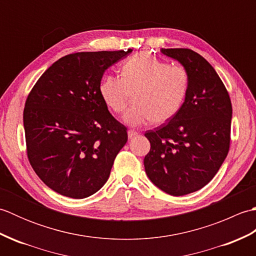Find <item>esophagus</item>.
I'll return each mask as SVG.
<instances>
[{
  "mask_svg": "<svg viewBox=\"0 0 256 256\" xmlns=\"http://www.w3.org/2000/svg\"><path fill=\"white\" fill-rule=\"evenodd\" d=\"M138 133L136 131H134V130H130V131L128 132V140H132L133 138L136 136Z\"/></svg>",
  "mask_w": 256,
  "mask_h": 256,
  "instance_id": "esophagus-1",
  "label": "esophagus"
}]
</instances>
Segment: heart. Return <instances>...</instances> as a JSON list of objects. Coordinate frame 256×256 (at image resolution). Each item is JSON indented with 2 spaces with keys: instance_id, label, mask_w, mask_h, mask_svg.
Returning a JSON list of instances; mask_svg holds the SVG:
<instances>
[{
  "instance_id": "obj_1",
  "label": "heart",
  "mask_w": 256,
  "mask_h": 256,
  "mask_svg": "<svg viewBox=\"0 0 256 256\" xmlns=\"http://www.w3.org/2000/svg\"><path fill=\"white\" fill-rule=\"evenodd\" d=\"M189 76L182 66H170L150 52H142L124 62L121 77L106 74L100 84L106 106L122 113L134 92V103L123 121L131 126L165 123L180 110L186 99Z\"/></svg>"
}]
</instances>
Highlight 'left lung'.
I'll return each instance as SVG.
<instances>
[{"instance_id": "1", "label": "left lung", "mask_w": 256, "mask_h": 256, "mask_svg": "<svg viewBox=\"0 0 256 256\" xmlns=\"http://www.w3.org/2000/svg\"><path fill=\"white\" fill-rule=\"evenodd\" d=\"M187 70L189 86L180 110L166 124L145 133L150 143L144 166L150 182L172 196L204 187L218 172L230 148L232 106L214 67L192 50L162 48Z\"/></svg>"}]
</instances>
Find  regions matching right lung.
<instances>
[{
	"instance_id": "add662e5",
	"label": "right lung",
	"mask_w": 256,
	"mask_h": 256,
	"mask_svg": "<svg viewBox=\"0 0 256 256\" xmlns=\"http://www.w3.org/2000/svg\"><path fill=\"white\" fill-rule=\"evenodd\" d=\"M130 52L70 54L54 62L27 96V156L54 192L84 199L108 179L128 133L108 112L99 88L106 70Z\"/></svg>"
}]
</instances>
